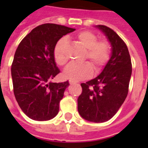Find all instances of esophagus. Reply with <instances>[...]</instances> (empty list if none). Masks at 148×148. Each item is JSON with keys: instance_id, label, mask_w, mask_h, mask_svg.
Here are the masks:
<instances>
[{"instance_id": "34e87169", "label": "esophagus", "mask_w": 148, "mask_h": 148, "mask_svg": "<svg viewBox=\"0 0 148 148\" xmlns=\"http://www.w3.org/2000/svg\"><path fill=\"white\" fill-rule=\"evenodd\" d=\"M69 83L71 84H77V81H73V80H70Z\"/></svg>"}]
</instances>
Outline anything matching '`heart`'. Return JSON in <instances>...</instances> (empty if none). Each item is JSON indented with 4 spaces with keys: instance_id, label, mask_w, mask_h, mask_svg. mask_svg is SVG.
I'll return each mask as SVG.
<instances>
[{
    "instance_id": "1",
    "label": "heart",
    "mask_w": 148,
    "mask_h": 148,
    "mask_svg": "<svg viewBox=\"0 0 148 148\" xmlns=\"http://www.w3.org/2000/svg\"><path fill=\"white\" fill-rule=\"evenodd\" d=\"M74 40L86 48L84 60L88 59L92 64L96 71L105 66L110 60L111 48L108 41L105 40H98L95 34L90 31H84L79 32L74 36ZM67 40L61 38L56 44L53 49V58L59 66L64 67L67 64L68 57L66 53ZM93 67L89 62L81 64H71L64 70V76L71 80H82L91 76Z\"/></svg>"
}]
</instances>
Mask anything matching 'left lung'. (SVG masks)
<instances>
[{
  "label": "left lung",
  "instance_id": "left-lung-1",
  "mask_svg": "<svg viewBox=\"0 0 148 148\" xmlns=\"http://www.w3.org/2000/svg\"><path fill=\"white\" fill-rule=\"evenodd\" d=\"M112 46V54L103 71L96 78L81 84L77 99L78 112L84 119L105 122L119 110L128 94L132 72L131 56L124 41L105 25H98Z\"/></svg>",
  "mask_w": 148,
  "mask_h": 148
}]
</instances>
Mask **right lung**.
I'll return each mask as SVG.
<instances>
[{
	"mask_svg": "<svg viewBox=\"0 0 148 148\" xmlns=\"http://www.w3.org/2000/svg\"><path fill=\"white\" fill-rule=\"evenodd\" d=\"M75 29L56 24L34 28L18 45L11 64L14 94L23 112L35 121H48L59 111L68 81L52 83L60 73L53 49L60 38Z\"/></svg>",
	"mask_w": 148,
	"mask_h": 148,
	"instance_id": "right-lung-1",
	"label": "right lung"
}]
</instances>
